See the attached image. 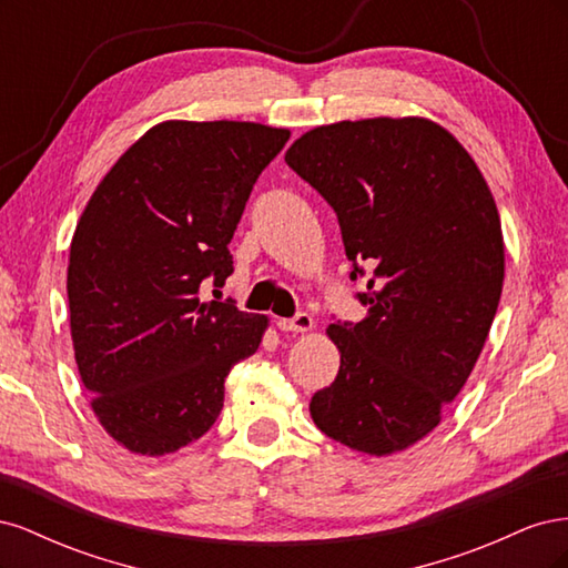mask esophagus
Wrapping results in <instances>:
<instances>
[{"mask_svg": "<svg viewBox=\"0 0 568 568\" xmlns=\"http://www.w3.org/2000/svg\"><path fill=\"white\" fill-rule=\"evenodd\" d=\"M277 326H280L282 332L305 334V332H311V329H313L315 322H313V317L307 315V313H301V315H296V317H284V320H277Z\"/></svg>", "mask_w": 568, "mask_h": 568, "instance_id": "obj_1", "label": "esophagus"}]
</instances>
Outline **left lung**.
<instances>
[{
    "label": "left lung",
    "instance_id": "1",
    "mask_svg": "<svg viewBox=\"0 0 568 568\" xmlns=\"http://www.w3.org/2000/svg\"><path fill=\"white\" fill-rule=\"evenodd\" d=\"M284 161L338 215L357 280L372 270L357 324H329L341 353L311 417L372 457L428 436L484 351L505 282V239L490 186L443 125L422 115L320 125Z\"/></svg>",
    "mask_w": 568,
    "mask_h": 568
}]
</instances>
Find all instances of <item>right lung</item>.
<instances>
[{"mask_svg": "<svg viewBox=\"0 0 568 568\" xmlns=\"http://www.w3.org/2000/svg\"><path fill=\"white\" fill-rule=\"evenodd\" d=\"M291 132L244 120H163L90 196L68 255V311L82 386L104 432L163 457L215 424L225 379L267 315L201 301L225 284L251 189Z\"/></svg>", "mask_w": 568, "mask_h": 568, "instance_id": "1", "label": "right lung"}]
</instances>
